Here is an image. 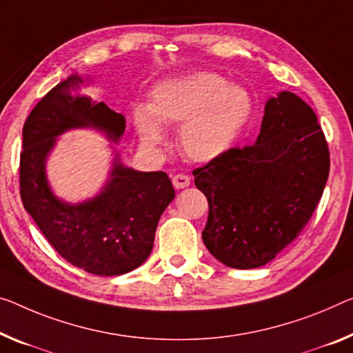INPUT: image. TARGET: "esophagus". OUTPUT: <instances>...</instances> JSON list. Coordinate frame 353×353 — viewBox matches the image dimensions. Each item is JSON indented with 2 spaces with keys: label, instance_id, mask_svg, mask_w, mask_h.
Instances as JSON below:
<instances>
[{
  "label": "esophagus",
  "instance_id": "1",
  "mask_svg": "<svg viewBox=\"0 0 353 353\" xmlns=\"http://www.w3.org/2000/svg\"><path fill=\"white\" fill-rule=\"evenodd\" d=\"M172 183L176 189H184L191 184V178H189L188 175H184V173H176V175L172 176Z\"/></svg>",
  "mask_w": 353,
  "mask_h": 353
}]
</instances>
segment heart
I'll return each mask as SVG.
<instances>
[{"instance_id":"heart-1","label":"heart","mask_w":353,"mask_h":353,"mask_svg":"<svg viewBox=\"0 0 353 353\" xmlns=\"http://www.w3.org/2000/svg\"><path fill=\"white\" fill-rule=\"evenodd\" d=\"M254 115L251 93L218 72L195 70L151 90L150 105L132 108V123L145 145L164 142L163 124L178 126L183 153L194 161L218 159L232 148Z\"/></svg>"}]
</instances>
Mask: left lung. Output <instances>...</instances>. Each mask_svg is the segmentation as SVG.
Masks as SVG:
<instances>
[{
    "label": "left lung",
    "mask_w": 353,
    "mask_h": 353,
    "mask_svg": "<svg viewBox=\"0 0 353 353\" xmlns=\"http://www.w3.org/2000/svg\"><path fill=\"white\" fill-rule=\"evenodd\" d=\"M192 173L210 207L205 246L227 267L259 268L311 219L328 180V143L312 108L283 91L265 105L256 143Z\"/></svg>",
    "instance_id": "1"
}]
</instances>
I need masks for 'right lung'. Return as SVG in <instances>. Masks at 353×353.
Listing matches in <instances>:
<instances>
[{
  "instance_id": "right-lung-1",
  "label": "right lung",
  "mask_w": 353,
  "mask_h": 353,
  "mask_svg": "<svg viewBox=\"0 0 353 353\" xmlns=\"http://www.w3.org/2000/svg\"><path fill=\"white\" fill-rule=\"evenodd\" d=\"M83 79L72 74L37 102L23 126L20 197L48 243L74 267L118 276L148 259L161 214L175 197L164 172H137L113 161L110 176L94 199L70 205L55 197L46 161L57 137L69 129L94 128L121 137L126 120L104 102L80 93Z\"/></svg>"
}]
</instances>
